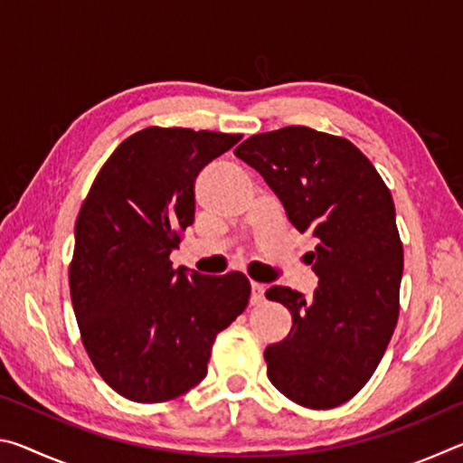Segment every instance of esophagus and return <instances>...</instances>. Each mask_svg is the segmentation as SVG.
<instances>
[{"label": "esophagus", "mask_w": 463, "mask_h": 463, "mask_svg": "<svg viewBox=\"0 0 463 463\" xmlns=\"http://www.w3.org/2000/svg\"><path fill=\"white\" fill-rule=\"evenodd\" d=\"M263 300H265V286L257 284V281H250V304L257 307V304H261Z\"/></svg>", "instance_id": "1"}]
</instances>
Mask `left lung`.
<instances>
[{
    "instance_id": "obj_1",
    "label": "left lung",
    "mask_w": 463,
    "mask_h": 463,
    "mask_svg": "<svg viewBox=\"0 0 463 463\" xmlns=\"http://www.w3.org/2000/svg\"><path fill=\"white\" fill-rule=\"evenodd\" d=\"M234 155L260 171L289 222L317 239L315 296L265 292L294 320L265 349L268 378L296 404L335 409L372 378L398 320L404 255L392 194L357 146L308 127L255 135Z\"/></svg>"
}]
</instances>
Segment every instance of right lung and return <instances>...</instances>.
<instances>
[{"mask_svg":"<svg viewBox=\"0 0 463 463\" xmlns=\"http://www.w3.org/2000/svg\"><path fill=\"white\" fill-rule=\"evenodd\" d=\"M241 135L145 128L109 155L75 222L69 288L85 351L101 378L135 402H165L208 373L213 343L247 308L239 271L171 268L194 224V182Z\"/></svg>","mask_w":463,"mask_h":463,"instance_id":"add662e5","label":"right lung"}]
</instances>
